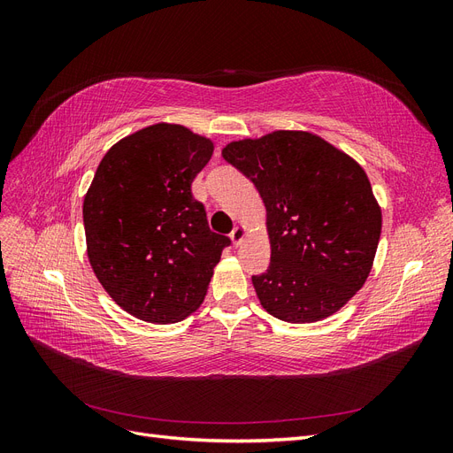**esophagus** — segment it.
Instances as JSON below:
<instances>
[{
	"label": "esophagus",
	"mask_w": 453,
	"mask_h": 453,
	"mask_svg": "<svg viewBox=\"0 0 453 453\" xmlns=\"http://www.w3.org/2000/svg\"><path fill=\"white\" fill-rule=\"evenodd\" d=\"M245 236H248V228L242 226V225L234 226V230L230 232V240H232V243H234V245H240Z\"/></svg>",
	"instance_id": "34e87169"
}]
</instances>
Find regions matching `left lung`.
<instances>
[{
    "label": "left lung",
    "instance_id": "obj_1",
    "mask_svg": "<svg viewBox=\"0 0 453 453\" xmlns=\"http://www.w3.org/2000/svg\"><path fill=\"white\" fill-rule=\"evenodd\" d=\"M223 158L257 187L266 208L270 266L253 276L263 308L287 323H313L366 281L381 210L365 170L310 132L278 130L232 142Z\"/></svg>",
    "mask_w": 453,
    "mask_h": 453
}]
</instances>
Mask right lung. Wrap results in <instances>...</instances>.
Wrapping results in <instances>:
<instances>
[{"label":"right lung","mask_w":453,"mask_h":453,"mask_svg":"<svg viewBox=\"0 0 453 453\" xmlns=\"http://www.w3.org/2000/svg\"><path fill=\"white\" fill-rule=\"evenodd\" d=\"M211 155V140L158 122L115 143L94 173L83 202L88 260L134 318L166 325L202 304L230 245L190 190Z\"/></svg>","instance_id":"obj_1"}]
</instances>
